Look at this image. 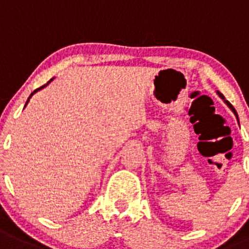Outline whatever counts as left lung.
I'll return each mask as SVG.
<instances>
[{"instance_id": "obj_1", "label": "left lung", "mask_w": 249, "mask_h": 249, "mask_svg": "<svg viewBox=\"0 0 249 249\" xmlns=\"http://www.w3.org/2000/svg\"><path fill=\"white\" fill-rule=\"evenodd\" d=\"M217 94H219V96H220V98H222V99H224V101H225V103H226L227 106L230 107V109H231V110L233 111V113H234V115H236V118H237V119H238V117H237V113H236V110H234V108H233V107H232V104L230 103L229 101H226V99H225L224 94H221V93H220V92H217Z\"/></svg>"}]
</instances>
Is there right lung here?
I'll list each match as a JSON object with an SVG mask.
<instances>
[{
	"mask_svg": "<svg viewBox=\"0 0 249 249\" xmlns=\"http://www.w3.org/2000/svg\"><path fill=\"white\" fill-rule=\"evenodd\" d=\"M51 81H53V78H51V80H50V81H49V82H48V83H46V85L41 86V87H40V88H38V89H36V90H34V92H33V93H32V94H30V96H29V98H28V101H27V103H25V106H27V104H28V102H29V99H30V98H32V96H33L34 93H36V92H38V90H40V89H41V88H44V87H45V86H48V85H49V83H50V82H51Z\"/></svg>",
	"mask_w": 249,
	"mask_h": 249,
	"instance_id": "right-lung-1",
	"label": "right lung"
}]
</instances>
